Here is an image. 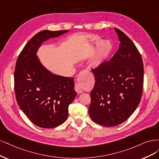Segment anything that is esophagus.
I'll return each instance as SVG.
<instances>
[{"mask_svg":"<svg viewBox=\"0 0 159 159\" xmlns=\"http://www.w3.org/2000/svg\"><path fill=\"white\" fill-rule=\"evenodd\" d=\"M87 72L86 70H83V71H81V72L78 75V77H77V80L79 82H80L82 79V78H83V76L86 74V73ZM75 91L78 94H81L83 93V89H82V87L80 86V84L79 83H76L75 84Z\"/></svg>","mask_w":159,"mask_h":159,"instance_id":"1","label":"esophagus"}]
</instances>
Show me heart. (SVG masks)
I'll list each match as a JSON object with an SVG mask.
<instances>
[{
  "label": "heart",
  "instance_id": "heart-1",
  "mask_svg": "<svg viewBox=\"0 0 159 159\" xmlns=\"http://www.w3.org/2000/svg\"><path fill=\"white\" fill-rule=\"evenodd\" d=\"M90 51L96 49L93 65L94 67H100L104 65L112 53L114 46L108 39L101 41V38L96 35H89L87 36Z\"/></svg>",
  "mask_w": 159,
  "mask_h": 159
}]
</instances>
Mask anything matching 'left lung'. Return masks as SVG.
Listing matches in <instances>:
<instances>
[{"label": "left lung", "instance_id": "1", "mask_svg": "<svg viewBox=\"0 0 159 159\" xmlns=\"http://www.w3.org/2000/svg\"><path fill=\"white\" fill-rule=\"evenodd\" d=\"M120 47L110 61L92 70L95 78L89 109L96 124L113 127L134 113L143 93L144 69L141 55L134 42L114 28Z\"/></svg>", "mask_w": 159, "mask_h": 159}]
</instances>
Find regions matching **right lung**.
Segmentation results:
<instances>
[{"instance_id": "obj_1", "label": "right lung", "mask_w": 159, "mask_h": 159, "mask_svg": "<svg viewBox=\"0 0 159 159\" xmlns=\"http://www.w3.org/2000/svg\"><path fill=\"white\" fill-rule=\"evenodd\" d=\"M69 30H45L35 34L16 61L14 90L20 109L34 124L42 128L57 127L68 117V107L76 95L74 78L55 75L41 63L37 53L42 44Z\"/></svg>"}]
</instances>
